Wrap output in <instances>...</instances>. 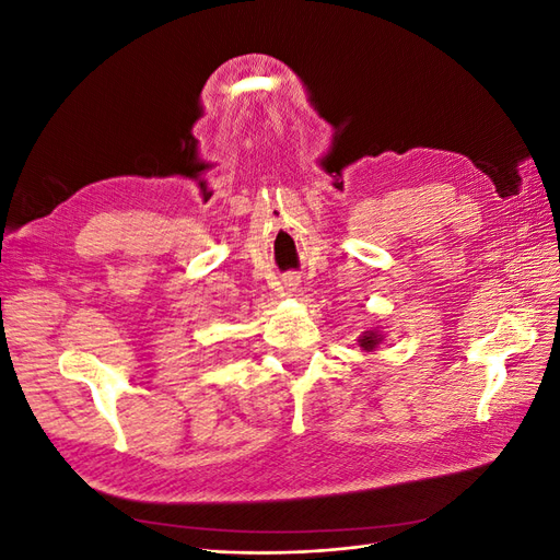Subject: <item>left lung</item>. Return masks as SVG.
<instances>
[{"label":"left lung","instance_id":"obj_1","mask_svg":"<svg viewBox=\"0 0 560 560\" xmlns=\"http://www.w3.org/2000/svg\"><path fill=\"white\" fill-rule=\"evenodd\" d=\"M381 341H383V334H381L378 327L362 331V336L358 338V343H360V348H362L364 352H374V350L381 346Z\"/></svg>","mask_w":560,"mask_h":560}]
</instances>
